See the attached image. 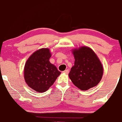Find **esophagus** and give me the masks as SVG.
Here are the masks:
<instances>
[{"instance_id": "34e87169", "label": "esophagus", "mask_w": 122, "mask_h": 122, "mask_svg": "<svg viewBox=\"0 0 122 122\" xmlns=\"http://www.w3.org/2000/svg\"><path fill=\"white\" fill-rule=\"evenodd\" d=\"M63 73H65V74H68V73H69V70L66 69L64 71H63Z\"/></svg>"}]
</instances>
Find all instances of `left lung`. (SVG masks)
Instances as JSON below:
<instances>
[{
	"label": "left lung",
	"mask_w": 122,
	"mask_h": 122,
	"mask_svg": "<svg viewBox=\"0 0 122 122\" xmlns=\"http://www.w3.org/2000/svg\"><path fill=\"white\" fill-rule=\"evenodd\" d=\"M72 52L75 61L69 77L73 84L82 91L96 86L102 80L103 67L96 53L88 46L74 49Z\"/></svg>",
	"instance_id": "obj_1"
}]
</instances>
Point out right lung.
<instances>
[{"mask_svg":"<svg viewBox=\"0 0 122 122\" xmlns=\"http://www.w3.org/2000/svg\"><path fill=\"white\" fill-rule=\"evenodd\" d=\"M49 49L37 50L29 57L24 68V79L28 86L36 91L44 92L55 82L61 72L49 61Z\"/></svg>","mask_w":122,"mask_h":122,"instance_id":"obj_1","label":"right lung"}]
</instances>
